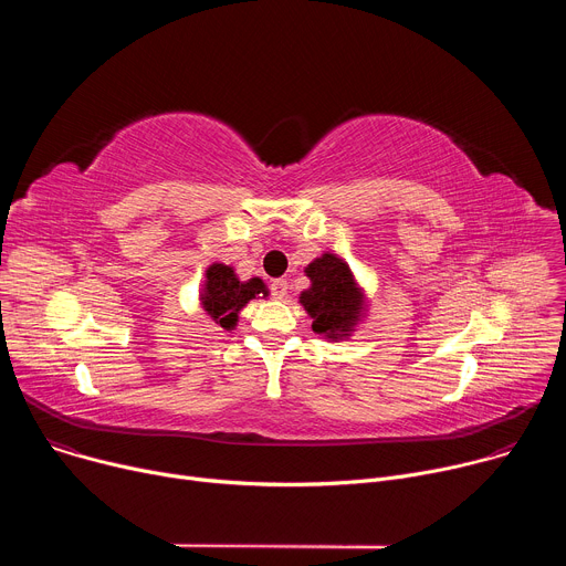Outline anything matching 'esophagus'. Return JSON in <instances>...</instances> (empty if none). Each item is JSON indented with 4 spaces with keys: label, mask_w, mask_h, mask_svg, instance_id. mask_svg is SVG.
<instances>
[{
    "label": "esophagus",
    "mask_w": 566,
    "mask_h": 566,
    "mask_svg": "<svg viewBox=\"0 0 566 566\" xmlns=\"http://www.w3.org/2000/svg\"><path fill=\"white\" fill-rule=\"evenodd\" d=\"M286 291H289V282L286 280H273L271 282V295L273 297L282 300V297H286Z\"/></svg>",
    "instance_id": "obj_1"
}]
</instances>
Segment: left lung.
I'll return each mask as SVG.
<instances>
[{
  "mask_svg": "<svg viewBox=\"0 0 566 566\" xmlns=\"http://www.w3.org/2000/svg\"><path fill=\"white\" fill-rule=\"evenodd\" d=\"M306 275L311 289L300 295V302L313 317L311 329L327 338L347 336L360 313V291L349 266L325 253L306 266Z\"/></svg>",
  "mask_w": 566,
  "mask_h": 566,
  "instance_id": "1",
  "label": "left lung"
}]
</instances>
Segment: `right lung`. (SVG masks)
Segmentation results:
<instances>
[{
  "mask_svg": "<svg viewBox=\"0 0 566 566\" xmlns=\"http://www.w3.org/2000/svg\"><path fill=\"white\" fill-rule=\"evenodd\" d=\"M255 295H266V286L260 277L239 282L234 271L223 264H212L206 271V289L201 302L208 315L226 332L237 325V313Z\"/></svg>",
  "mask_w": 566,
  "mask_h": 566,
  "instance_id": "1",
  "label": "right lung"
}]
</instances>
